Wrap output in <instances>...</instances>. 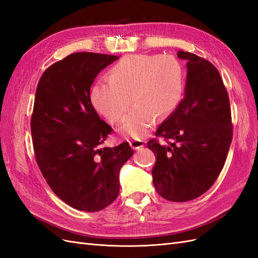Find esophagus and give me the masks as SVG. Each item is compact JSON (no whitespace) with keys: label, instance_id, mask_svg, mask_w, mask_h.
I'll return each instance as SVG.
<instances>
[{"label":"esophagus","instance_id":"1","mask_svg":"<svg viewBox=\"0 0 258 258\" xmlns=\"http://www.w3.org/2000/svg\"><path fill=\"white\" fill-rule=\"evenodd\" d=\"M129 144L134 150H141L144 146V142L141 141V140H132V141L129 142Z\"/></svg>","mask_w":258,"mask_h":258}]
</instances>
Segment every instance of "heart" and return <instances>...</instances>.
<instances>
[{
  "mask_svg": "<svg viewBox=\"0 0 258 258\" xmlns=\"http://www.w3.org/2000/svg\"><path fill=\"white\" fill-rule=\"evenodd\" d=\"M183 66L172 56L132 54L111 68L107 80L90 90V103L112 124L119 123L131 102L136 105L118 128L122 137L141 139L154 126L156 116H168L182 99Z\"/></svg>",
  "mask_w": 258,
  "mask_h": 258,
  "instance_id": "1",
  "label": "heart"
}]
</instances>
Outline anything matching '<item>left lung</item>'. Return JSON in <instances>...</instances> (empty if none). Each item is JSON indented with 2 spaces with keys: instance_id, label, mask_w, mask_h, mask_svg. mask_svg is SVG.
I'll use <instances>...</instances> for the list:
<instances>
[{
  "instance_id": "1",
  "label": "left lung",
  "mask_w": 258,
  "mask_h": 258,
  "mask_svg": "<svg viewBox=\"0 0 258 258\" xmlns=\"http://www.w3.org/2000/svg\"><path fill=\"white\" fill-rule=\"evenodd\" d=\"M186 60L185 97L147 147L156 156L153 183L162 198L185 202L205 194L225 165L232 140L227 90L220 72L197 54L177 51Z\"/></svg>"
}]
</instances>
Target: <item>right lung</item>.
Masks as SVG:
<instances>
[{"label":"right lung","instance_id":"right-lung-1","mask_svg":"<svg viewBox=\"0 0 258 258\" xmlns=\"http://www.w3.org/2000/svg\"><path fill=\"white\" fill-rule=\"evenodd\" d=\"M112 54L75 52L41 76L31 117L35 159L51 190L76 210L97 212L119 192V171L134 150L102 147L111 126L90 103V87Z\"/></svg>","mask_w":258,"mask_h":258}]
</instances>
